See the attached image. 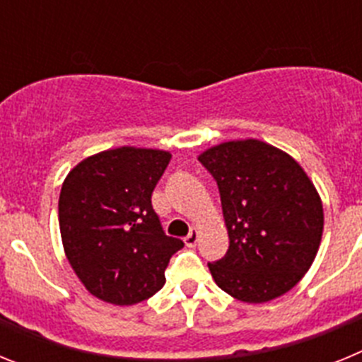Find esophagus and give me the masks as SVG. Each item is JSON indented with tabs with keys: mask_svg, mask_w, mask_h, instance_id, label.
<instances>
[{
	"mask_svg": "<svg viewBox=\"0 0 362 362\" xmlns=\"http://www.w3.org/2000/svg\"><path fill=\"white\" fill-rule=\"evenodd\" d=\"M197 241H199V232L196 228H192L190 233L185 238V245L187 246H196Z\"/></svg>",
	"mask_w": 362,
	"mask_h": 362,
	"instance_id": "obj_1",
	"label": "esophagus"
}]
</instances>
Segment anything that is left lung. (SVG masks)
Listing matches in <instances>:
<instances>
[{
    "label": "left lung",
    "instance_id": "8db88e82",
    "mask_svg": "<svg viewBox=\"0 0 362 362\" xmlns=\"http://www.w3.org/2000/svg\"><path fill=\"white\" fill-rule=\"evenodd\" d=\"M219 188L230 246L209 263L221 290L267 303L292 290L312 267L322 204L299 163L257 139L228 141L199 156Z\"/></svg>",
    "mask_w": 362,
    "mask_h": 362
}]
</instances>
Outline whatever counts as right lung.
Instances as JSON below:
<instances>
[{
  "mask_svg": "<svg viewBox=\"0 0 362 362\" xmlns=\"http://www.w3.org/2000/svg\"><path fill=\"white\" fill-rule=\"evenodd\" d=\"M163 150H105L66 175L59 230L70 267L98 299L129 306L165 284L170 257L185 243L166 235L152 192L170 163Z\"/></svg>",
  "mask_w": 362,
  "mask_h": 362,
  "instance_id": "1",
  "label": "right lung"
}]
</instances>
